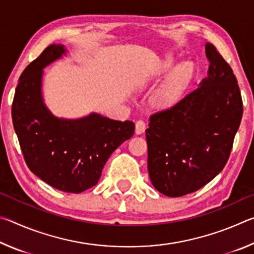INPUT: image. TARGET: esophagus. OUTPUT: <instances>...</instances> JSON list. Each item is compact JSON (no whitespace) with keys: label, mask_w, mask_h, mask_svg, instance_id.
<instances>
[{"label":"esophagus","mask_w":254,"mask_h":254,"mask_svg":"<svg viewBox=\"0 0 254 254\" xmlns=\"http://www.w3.org/2000/svg\"><path fill=\"white\" fill-rule=\"evenodd\" d=\"M147 128V126L143 121H137L135 124V133L136 134H142V133L145 131Z\"/></svg>","instance_id":"obj_1"}]
</instances>
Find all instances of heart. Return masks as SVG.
I'll return each instance as SVG.
<instances>
[{"instance_id": "obj_1", "label": "heart", "mask_w": 254, "mask_h": 254, "mask_svg": "<svg viewBox=\"0 0 254 254\" xmlns=\"http://www.w3.org/2000/svg\"><path fill=\"white\" fill-rule=\"evenodd\" d=\"M188 67L185 66L171 77L167 83L154 94L153 104L157 107H168L173 105L182 95L185 80L188 76Z\"/></svg>"}]
</instances>
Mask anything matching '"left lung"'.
<instances>
[{
    "instance_id": "left-lung-1",
    "label": "left lung",
    "mask_w": 254,
    "mask_h": 254,
    "mask_svg": "<svg viewBox=\"0 0 254 254\" xmlns=\"http://www.w3.org/2000/svg\"><path fill=\"white\" fill-rule=\"evenodd\" d=\"M208 76L169 109L150 117L145 130L148 171L153 187L168 197L198 190L229 160L243 114L231 66L207 42Z\"/></svg>"
}]
</instances>
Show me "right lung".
Returning <instances> with one entry per match:
<instances>
[{
	"label": "right lung",
	"mask_w": 254,
	"mask_h": 254,
	"mask_svg": "<svg viewBox=\"0 0 254 254\" xmlns=\"http://www.w3.org/2000/svg\"><path fill=\"white\" fill-rule=\"evenodd\" d=\"M65 53L64 46L51 45L23 70L12 121L29 169L51 187L78 194L98 183L107 159L133 135L134 123L95 113L78 120L50 113L42 100V69Z\"/></svg>",
	"instance_id": "right-lung-1"
}]
</instances>
